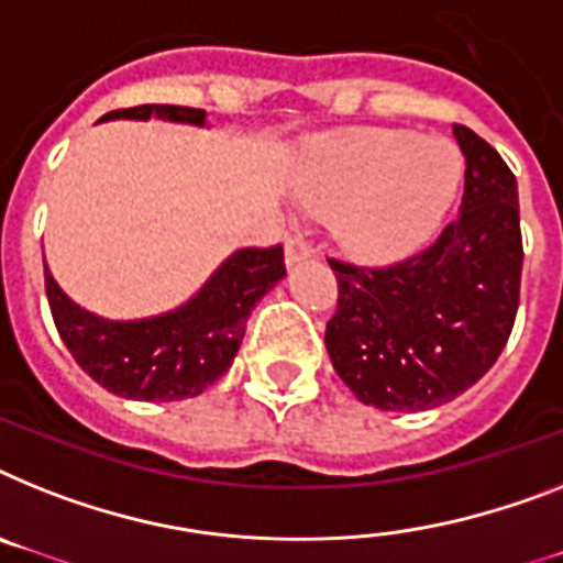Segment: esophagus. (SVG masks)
<instances>
[{
  "instance_id": "1",
  "label": "esophagus",
  "mask_w": 563,
  "mask_h": 563,
  "mask_svg": "<svg viewBox=\"0 0 563 563\" xmlns=\"http://www.w3.org/2000/svg\"><path fill=\"white\" fill-rule=\"evenodd\" d=\"M311 254L309 243H306L300 234H291L289 240H286V263L289 266H295V263H300V260H306Z\"/></svg>"
}]
</instances>
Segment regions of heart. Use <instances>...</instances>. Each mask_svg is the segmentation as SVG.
I'll return each instance as SVG.
<instances>
[{"mask_svg":"<svg viewBox=\"0 0 563 563\" xmlns=\"http://www.w3.org/2000/svg\"><path fill=\"white\" fill-rule=\"evenodd\" d=\"M464 179L461 154L446 140L412 131H361L311 151L300 197L334 214L349 257L384 266L412 257L441 231Z\"/></svg>","mask_w":563,"mask_h":563,"instance_id":"b5f03b06","label":"heart"}]
</instances>
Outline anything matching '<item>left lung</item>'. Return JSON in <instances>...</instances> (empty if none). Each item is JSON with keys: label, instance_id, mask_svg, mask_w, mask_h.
I'll return each mask as SVG.
<instances>
[{"label": "left lung", "instance_id": "1", "mask_svg": "<svg viewBox=\"0 0 563 563\" xmlns=\"http://www.w3.org/2000/svg\"><path fill=\"white\" fill-rule=\"evenodd\" d=\"M452 134L466 183L441 238L389 268L329 260L340 295L325 352L354 398L384 412H423L464 395L493 369L518 311V183L475 131Z\"/></svg>", "mask_w": 563, "mask_h": 563}]
</instances>
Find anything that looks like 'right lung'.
<instances>
[{"mask_svg":"<svg viewBox=\"0 0 563 563\" xmlns=\"http://www.w3.org/2000/svg\"><path fill=\"white\" fill-rule=\"evenodd\" d=\"M151 117L206 129V111L183 106H136L106 113L99 122ZM283 277L280 245L240 249L186 303L140 320H108L82 309L59 289L48 266L45 291L59 338L82 372L111 395L151 404L197 398L223 377L240 352L249 314Z\"/></svg>","mask_w":563,"mask_h":563,"instance_id":"obj_1","label":"right lung"}]
</instances>
